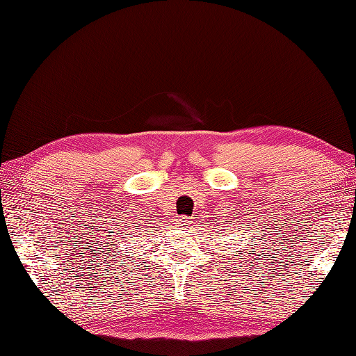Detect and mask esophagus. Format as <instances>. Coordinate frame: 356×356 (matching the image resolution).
Returning <instances> with one entry per match:
<instances>
[{
	"instance_id": "34e87169",
	"label": "esophagus",
	"mask_w": 356,
	"mask_h": 356,
	"mask_svg": "<svg viewBox=\"0 0 356 356\" xmlns=\"http://www.w3.org/2000/svg\"><path fill=\"white\" fill-rule=\"evenodd\" d=\"M178 224H179V227H181V229H184V230L191 229V221H190V218L182 217V218L178 221Z\"/></svg>"
}]
</instances>
